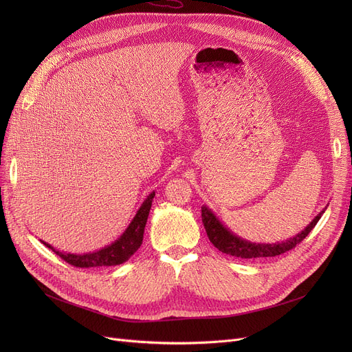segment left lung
I'll return each instance as SVG.
<instances>
[{
  "instance_id": "left-lung-1",
  "label": "left lung",
  "mask_w": 352,
  "mask_h": 352,
  "mask_svg": "<svg viewBox=\"0 0 352 352\" xmlns=\"http://www.w3.org/2000/svg\"><path fill=\"white\" fill-rule=\"evenodd\" d=\"M325 210L327 207L316 218H314L301 232L294 235L292 238L285 239V241L275 243V244H256V243L247 241V239L241 236H238L227 226L221 223L219 218L207 206L201 207V217H202V223H204L210 241L221 252L238 256V258H261V256H275L295 248V245L300 244L302 239L311 232V230L317 226Z\"/></svg>"
}]
</instances>
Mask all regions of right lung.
Wrapping results in <instances>:
<instances>
[{
    "mask_svg": "<svg viewBox=\"0 0 352 352\" xmlns=\"http://www.w3.org/2000/svg\"><path fill=\"white\" fill-rule=\"evenodd\" d=\"M155 191L150 192L144 199L141 207L138 208L135 217L131 223L126 227V230L116 239L114 243L109 245L85 254H71V252H61L57 251L52 245L45 241H41L45 247L52 250L58 256H61L64 261L68 264L78 267V268H91V267H111V265H120L125 263L129 256H131L142 244L144 228L150 214L153 198Z\"/></svg>",
    "mask_w": 352,
    "mask_h": 352,
    "instance_id": "obj_1",
    "label": "right lung"
}]
</instances>
